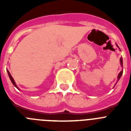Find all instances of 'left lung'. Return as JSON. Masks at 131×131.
<instances>
[{"instance_id": "obj_1", "label": "left lung", "mask_w": 131, "mask_h": 131, "mask_svg": "<svg viewBox=\"0 0 131 131\" xmlns=\"http://www.w3.org/2000/svg\"><path fill=\"white\" fill-rule=\"evenodd\" d=\"M117 45V47L118 48H119V47H118V46H117V45ZM119 50H120V48H119ZM120 63H121V66L123 67V59H122V58H120ZM122 74H123V70L121 71H120V73H119V75H118V77H117L118 81H119V79L121 78V75H122Z\"/></svg>"}]
</instances>
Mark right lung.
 <instances>
[{
  "instance_id": "obj_1",
  "label": "right lung",
  "mask_w": 131,
  "mask_h": 131,
  "mask_svg": "<svg viewBox=\"0 0 131 131\" xmlns=\"http://www.w3.org/2000/svg\"><path fill=\"white\" fill-rule=\"evenodd\" d=\"M7 72H8V74L9 77H10V80H11V81H12V84H14V86H16V87L17 88V89H18V90H19V88L18 87V86H17V85H16V83H15V81H14V80L13 77H12L11 74H10V73L9 72V71H8V69H7Z\"/></svg>"
}]
</instances>
